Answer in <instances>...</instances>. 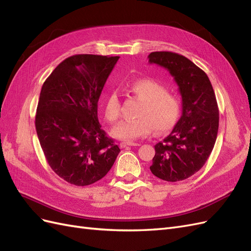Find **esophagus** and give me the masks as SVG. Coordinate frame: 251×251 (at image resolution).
<instances>
[{
    "instance_id": "34e87169",
    "label": "esophagus",
    "mask_w": 251,
    "mask_h": 251,
    "mask_svg": "<svg viewBox=\"0 0 251 251\" xmlns=\"http://www.w3.org/2000/svg\"><path fill=\"white\" fill-rule=\"evenodd\" d=\"M139 143L137 142H121L120 143V148L121 149H126L128 147H138Z\"/></svg>"
}]
</instances>
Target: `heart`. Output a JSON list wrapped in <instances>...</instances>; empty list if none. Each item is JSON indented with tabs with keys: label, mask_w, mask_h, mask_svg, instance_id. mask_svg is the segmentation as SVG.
<instances>
[{
	"label": "heart",
	"mask_w": 251,
	"mask_h": 251,
	"mask_svg": "<svg viewBox=\"0 0 251 251\" xmlns=\"http://www.w3.org/2000/svg\"><path fill=\"white\" fill-rule=\"evenodd\" d=\"M127 90L142 101L138 118L124 120L113 127L112 136L119 140L132 142L149 136L153 128L157 134L169 132L177 124L181 115V101L160 82L151 78L133 81ZM121 102L116 92H111L104 101V116L111 123L120 117Z\"/></svg>",
	"instance_id": "b5f03b06"
}]
</instances>
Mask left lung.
Segmentation results:
<instances>
[{
  "label": "left lung",
  "mask_w": 251,
  "mask_h": 251,
  "mask_svg": "<svg viewBox=\"0 0 251 251\" xmlns=\"http://www.w3.org/2000/svg\"><path fill=\"white\" fill-rule=\"evenodd\" d=\"M149 63L165 68L179 87L182 115L169 136L155 146L151 172L159 179L176 182L198 172L217 139L219 109L208 76L178 53L151 52Z\"/></svg>",
  "instance_id": "1"
}]
</instances>
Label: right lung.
Here are the masks:
<instances>
[{
  "label": "right lung",
  "instance_id": "right-lung-1",
  "mask_svg": "<svg viewBox=\"0 0 251 251\" xmlns=\"http://www.w3.org/2000/svg\"><path fill=\"white\" fill-rule=\"evenodd\" d=\"M119 56L79 54L60 63L44 82L35 127L54 173L77 186L103 178L120 149L97 117L101 91Z\"/></svg>",
  "mask_w": 251,
  "mask_h": 251
}]
</instances>
